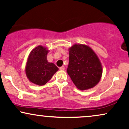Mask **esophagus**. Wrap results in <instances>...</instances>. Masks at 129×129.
<instances>
[{"mask_svg":"<svg viewBox=\"0 0 129 129\" xmlns=\"http://www.w3.org/2000/svg\"><path fill=\"white\" fill-rule=\"evenodd\" d=\"M59 70H65V67L64 66H62V67H60L59 68Z\"/></svg>","mask_w":129,"mask_h":129,"instance_id":"1","label":"esophagus"}]
</instances>
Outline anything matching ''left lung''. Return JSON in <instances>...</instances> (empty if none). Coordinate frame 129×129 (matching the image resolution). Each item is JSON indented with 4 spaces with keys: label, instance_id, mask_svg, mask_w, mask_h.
<instances>
[{
    "label": "left lung",
    "instance_id": "obj_1",
    "mask_svg": "<svg viewBox=\"0 0 129 129\" xmlns=\"http://www.w3.org/2000/svg\"><path fill=\"white\" fill-rule=\"evenodd\" d=\"M67 72L78 89L85 90L98 84L103 74L100 59L90 47L75 44L69 49Z\"/></svg>",
    "mask_w": 129,
    "mask_h": 129
}]
</instances>
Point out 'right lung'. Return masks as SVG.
<instances>
[{
	"instance_id": "1",
	"label": "right lung",
	"mask_w": 129,
	"mask_h": 129,
	"mask_svg": "<svg viewBox=\"0 0 129 129\" xmlns=\"http://www.w3.org/2000/svg\"><path fill=\"white\" fill-rule=\"evenodd\" d=\"M49 50L39 45L29 53L25 66V73L28 80L38 85H44L51 79L59 69L47 60Z\"/></svg>"
}]
</instances>
